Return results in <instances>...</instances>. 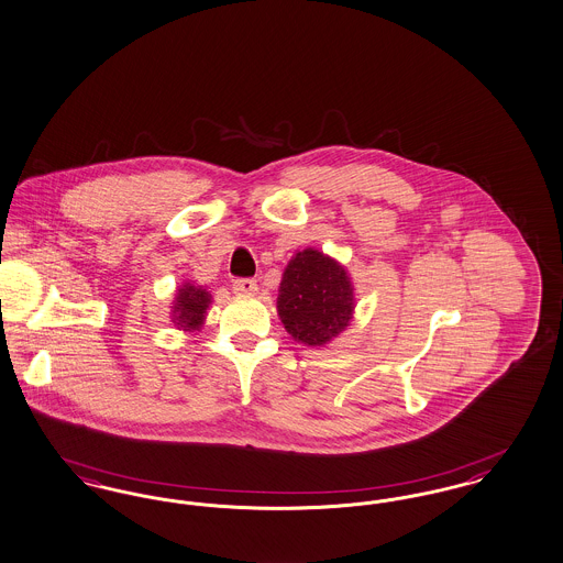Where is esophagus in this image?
I'll list each match as a JSON object with an SVG mask.
<instances>
[{
  "instance_id": "1",
  "label": "esophagus",
  "mask_w": 563,
  "mask_h": 563,
  "mask_svg": "<svg viewBox=\"0 0 563 563\" xmlns=\"http://www.w3.org/2000/svg\"><path fill=\"white\" fill-rule=\"evenodd\" d=\"M233 290H235V295H256V292H258V284H256V279L241 277V279H235V282H233Z\"/></svg>"
}]
</instances>
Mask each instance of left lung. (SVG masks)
Listing matches in <instances>:
<instances>
[{
    "mask_svg": "<svg viewBox=\"0 0 563 563\" xmlns=\"http://www.w3.org/2000/svg\"><path fill=\"white\" fill-rule=\"evenodd\" d=\"M354 311V282L345 265L316 247L296 252L277 296V316L296 343L325 347L352 324Z\"/></svg>",
    "mask_w": 563,
    "mask_h": 563,
    "instance_id": "8db88e82",
    "label": "left lung"
}]
</instances>
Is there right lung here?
I'll return each mask as SVG.
<instances>
[{
    "label": "right lung",
    "mask_w": 563,
    "mask_h": 563,
    "mask_svg": "<svg viewBox=\"0 0 563 563\" xmlns=\"http://www.w3.org/2000/svg\"><path fill=\"white\" fill-rule=\"evenodd\" d=\"M209 305L211 295L208 288L192 282H184L178 286L176 298L172 302V322L184 332H199L206 324Z\"/></svg>",
    "instance_id": "1"
}]
</instances>
